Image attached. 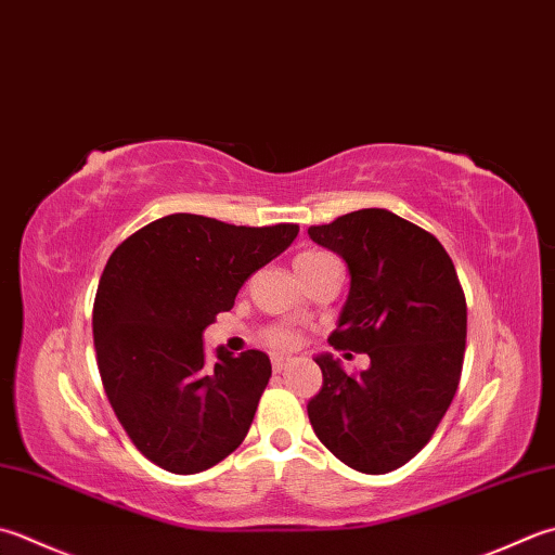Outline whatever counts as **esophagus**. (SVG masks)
I'll return each instance as SVG.
<instances>
[{
	"instance_id": "obj_1",
	"label": "esophagus",
	"mask_w": 555,
	"mask_h": 555,
	"mask_svg": "<svg viewBox=\"0 0 555 555\" xmlns=\"http://www.w3.org/2000/svg\"><path fill=\"white\" fill-rule=\"evenodd\" d=\"M288 358H284V356H274V361H271V365H274V373H284L286 367H288Z\"/></svg>"
}]
</instances>
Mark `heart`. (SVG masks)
I'll use <instances>...</instances> for the list:
<instances>
[{"mask_svg":"<svg viewBox=\"0 0 555 555\" xmlns=\"http://www.w3.org/2000/svg\"><path fill=\"white\" fill-rule=\"evenodd\" d=\"M324 253H302L296 259V267L306 264V262H312V259H318ZM267 341H269V346H274V349H291V346L296 344V336H293V332H288L284 327H274V330L267 334Z\"/></svg>","mask_w":555,"mask_h":555,"instance_id":"obj_1","label":"heart"}]
</instances>
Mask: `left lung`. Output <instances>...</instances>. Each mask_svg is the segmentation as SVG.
Returning <instances> with one entry per match:
<instances>
[{
  "label": "left lung",
  "instance_id": "obj_1",
  "mask_svg": "<svg viewBox=\"0 0 555 555\" xmlns=\"http://www.w3.org/2000/svg\"><path fill=\"white\" fill-rule=\"evenodd\" d=\"M314 243L351 274L334 349L371 356L349 375L330 353L314 358L322 389L308 401L314 436L336 460L387 474L426 448L457 392L466 300L436 235L387 209H361L310 225Z\"/></svg>",
  "mask_w": 555,
  "mask_h": 555
}]
</instances>
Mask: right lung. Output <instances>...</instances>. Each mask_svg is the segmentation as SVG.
Here are the masks:
<instances>
[{
  "mask_svg": "<svg viewBox=\"0 0 555 555\" xmlns=\"http://www.w3.org/2000/svg\"><path fill=\"white\" fill-rule=\"evenodd\" d=\"M296 235V223L249 228L170 214L107 259L93 302L98 371L129 440L160 469L199 474L245 440L271 377L269 356L216 349L206 363L202 332Z\"/></svg>",
  "mask_w": 555,
  "mask_h": 555,
  "instance_id": "obj_1",
  "label": "right lung"
}]
</instances>
